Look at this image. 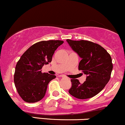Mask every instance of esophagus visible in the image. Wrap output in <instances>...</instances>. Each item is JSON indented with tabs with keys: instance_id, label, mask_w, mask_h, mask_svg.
<instances>
[{
	"instance_id": "esophagus-1",
	"label": "esophagus",
	"mask_w": 125,
	"mask_h": 125,
	"mask_svg": "<svg viewBox=\"0 0 125 125\" xmlns=\"http://www.w3.org/2000/svg\"><path fill=\"white\" fill-rule=\"evenodd\" d=\"M61 77H64V76H63V75H62V76H61Z\"/></svg>"
}]
</instances>
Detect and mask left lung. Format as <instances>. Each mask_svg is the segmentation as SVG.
<instances>
[{
	"mask_svg": "<svg viewBox=\"0 0 125 125\" xmlns=\"http://www.w3.org/2000/svg\"><path fill=\"white\" fill-rule=\"evenodd\" d=\"M66 41L82 59L79 70L87 75L82 84L79 80L71 79L72 87L69 93L80 99L94 97L109 81L113 69L111 56L103 47L92 42L71 39Z\"/></svg>",
	"mask_w": 125,
	"mask_h": 125,
	"instance_id": "left-lung-1",
	"label": "left lung"
}]
</instances>
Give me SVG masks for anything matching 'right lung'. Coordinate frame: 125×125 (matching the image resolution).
I'll return each instance as SVG.
<instances>
[{
    "label": "right lung",
    "mask_w": 125,
    "mask_h": 125,
    "mask_svg": "<svg viewBox=\"0 0 125 125\" xmlns=\"http://www.w3.org/2000/svg\"><path fill=\"white\" fill-rule=\"evenodd\" d=\"M63 41H41L31 46L17 63L14 82L19 94L24 101L35 103L43 98L50 81L55 75L42 72L44 64L51 63L54 51Z\"/></svg>",
    "instance_id": "add662e5"
}]
</instances>
